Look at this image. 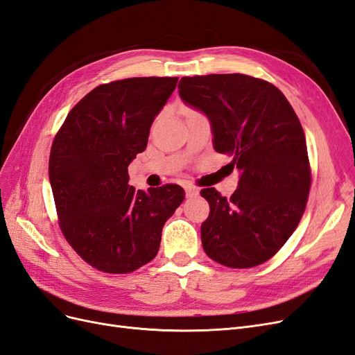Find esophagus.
<instances>
[{
    "label": "esophagus",
    "instance_id": "1",
    "mask_svg": "<svg viewBox=\"0 0 355 355\" xmlns=\"http://www.w3.org/2000/svg\"><path fill=\"white\" fill-rule=\"evenodd\" d=\"M198 192H200V191H198L196 187H192V185H187V187H185L187 198H194V197H197Z\"/></svg>",
    "mask_w": 355,
    "mask_h": 355
}]
</instances>
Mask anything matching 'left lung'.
I'll return each instance as SVG.
<instances>
[{"label": "left lung", "instance_id": "1", "mask_svg": "<svg viewBox=\"0 0 355 355\" xmlns=\"http://www.w3.org/2000/svg\"><path fill=\"white\" fill-rule=\"evenodd\" d=\"M179 96L209 118L216 153L240 171L231 198L201 189L210 214L201 225L202 249L230 268H252L282 249L305 211L311 170L304 128L286 96L244 73L180 80Z\"/></svg>", "mask_w": 355, "mask_h": 355}]
</instances>
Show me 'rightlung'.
Here are the masks:
<instances>
[{"label": "right lung", "mask_w": 355, "mask_h": 355, "mask_svg": "<svg viewBox=\"0 0 355 355\" xmlns=\"http://www.w3.org/2000/svg\"><path fill=\"white\" fill-rule=\"evenodd\" d=\"M176 84V77H144L98 85L53 141L49 176L60 230L96 270L127 274L151 262L166 220L185 198L171 184L136 191L127 170Z\"/></svg>", "instance_id": "right-lung-1"}]
</instances>
